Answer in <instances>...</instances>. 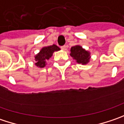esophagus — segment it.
<instances>
[{"instance_id":"34e87169","label":"esophagus","mask_w":124,"mask_h":124,"mask_svg":"<svg viewBox=\"0 0 124 124\" xmlns=\"http://www.w3.org/2000/svg\"><path fill=\"white\" fill-rule=\"evenodd\" d=\"M61 49H62V51H66L67 50V47H66V46H63L61 47Z\"/></svg>"}]
</instances>
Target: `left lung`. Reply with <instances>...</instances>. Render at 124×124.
I'll use <instances>...</instances> for the list:
<instances>
[{
    "label": "left lung",
    "instance_id": "1",
    "mask_svg": "<svg viewBox=\"0 0 124 124\" xmlns=\"http://www.w3.org/2000/svg\"><path fill=\"white\" fill-rule=\"evenodd\" d=\"M70 55L78 64L85 65L88 64L91 59V53L85 50L80 45L72 46L70 50Z\"/></svg>",
    "mask_w": 124,
    "mask_h": 124
}]
</instances>
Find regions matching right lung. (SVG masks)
<instances>
[{
  "label": "right lung",
  "instance_id": "obj_1",
  "mask_svg": "<svg viewBox=\"0 0 124 124\" xmlns=\"http://www.w3.org/2000/svg\"><path fill=\"white\" fill-rule=\"evenodd\" d=\"M60 50V48L55 44L44 46L43 48H41L39 52L35 55V65L39 68L45 67L47 64L46 61L53 56V53Z\"/></svg>",
  "mask_w": 124,
  "mask_h": 124
}]
</instances>
